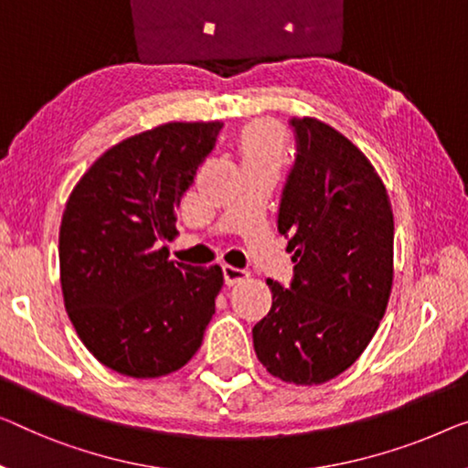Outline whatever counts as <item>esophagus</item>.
Here are the masks:
<instances>
[{
  "label": "esophagus",
  "instance_id": "34e87169",
  "mask_svg": "<svg viewBox=\"0 0 468 468\" xmlns=\"http://www.w3.org/2000/svg\"><path fill=\"white\" fill-rule=\"evenodd\" d=\"M222 273H225L227 285H235L239 282H246V279L250 277L246 269H237V267H233V264H225V267H222Z\"/></svg>",
  "mask_w": 468,
  "mask_h": 468
}]
</instances>
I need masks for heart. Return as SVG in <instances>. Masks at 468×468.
Returning <instances> with one entry per match:
<instances>
[{
  "mask_svg": "<svg viewBox=\"0 0 468 468\" xmlns=\"http://www.w3.org/2000/svg\"><path fill=\"white\" fill-rule=\"evenodd\" d=\"M241 151L246 159H273L282 162L285 153V136L279 125L256 122L241 136Z\"/></svg>",
  "mask_w": 468,
  "mask_h": 468,
  "instance_id": "obj_1",
  "label": "heart"
}]
</instances>
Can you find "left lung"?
Here are the masks:
<instances>
[{
	"instance_id": "8db88e82",
	"label": "left lung",
	"mask_w": 468,
	"mask_h": 468,
	"mask_svg": "<svg viewBox=\"0 0 468 468\" xmlns=\"http://www.w3.org/2000/svg\"><path fill=\"white\" fill-rule=\"evenodd\" d=\"M296 165L277 214L294 282L273 279L271 311L254 325L267 372L324 385L351 367L385 317L393 290L395 222L387 186L346 136L317 117H294Z\"/></svg>"
}]
</instances>
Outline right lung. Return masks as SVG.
I'll return each instance as SVG.
<instances>
[{"label":"right lung","mask_w":468,"mask_h":468,"mask_svg":"<svg viewBox=\"0 0 468 468\" xmlns=\"http://www.w3.org/2000/svg\"><path fill=\"white\" fill-rule=\"evenodd\" d=\"M220 122H167L117 143L69 195L58 233L67 315L90 353L130 378H159L197 353L222 269L170 261L176 207Z\"/></svg>","instance_id":"add662e5"}]
</instances>
